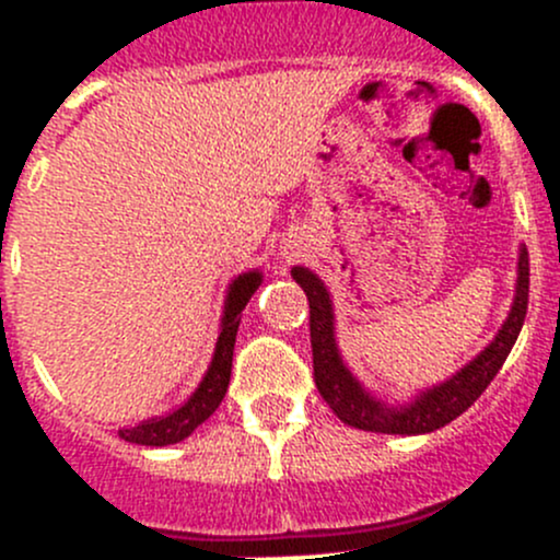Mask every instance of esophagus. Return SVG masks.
Masks as SVG:
<instances>
[{"instance_id":"esophagus-1","label":"esophagus","mask_w":560,"mask_h":560,"mask_svg":"<svg viewBox=\"0 0 560 560\" xmlns=\"http://www.w3.org/2000/svg\"><path fill=\"white\" fill-rule=\"evenodd\" d=\"M292 257H298L295 248H284V259H292Z\"/></svg>"}]
</instances>
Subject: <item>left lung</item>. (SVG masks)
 Instances as JSON below:
<instances>
[{
  "label": "left lung",
  "instance_id": "1",
  "mask_svg": "<svg viewBox=\"0 0 560 560\" xmlns=\"http://www.w3.org/2000/svg\"><path fill=\"white\" fill-rule=\"evenodd\" d=\"M292 279L303 287L312 308V352H314V382L322 398L332 409V415L347 425L360 428V431L374 433H400V436H417V433H431L444 428L460 417L479 395L488 389L493 376L504 365L506 354L515 347L521 327L525 322V308H528V252L521 246L517 257V287L515 301H512L510 316L495 332L493 341L471 360L463 365L455 376H450L442 385L422 389L411 404L387 406L385 400L374 398L352 371L343 365L336 343V316H332L330 292L325 290L322 279L308 268H292Z\"/></svg>",
  "mask_w": 560,
  "mask_h": 560
}]
</instances>
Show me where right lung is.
Returning a JSON list of instances; mask_svg holds the SVG:
<instances>
[{
  "label": "right lung",
  "instance_id": "add662e5",
  "mask_svg": "<svg viewBox=\"0 0 560 560\" xmlns=\"http://www.w3.org/2000/svg\"><path fill=\"white\" fill-rule=\"evenodd\" d=\"M259 284H262V273H259V270L241 273L238 279L230 284L228 301H224L222 330H219L217 349H213V360L211 365H208L200 385H197L195 393L189 395V400L180 404L178 409L171 411V415L151 417V420H143L135 428H121L118 436H121L124 442L145 444V447H167V444L184 442L197 425H202V422L219 409L224 393H228L230 374H233V349L235 336H238L241 312H244L248 298L257 292Z\"/></svg>",
  "mask_w": 560,
  "mask_h": 560
}]
</instances>
